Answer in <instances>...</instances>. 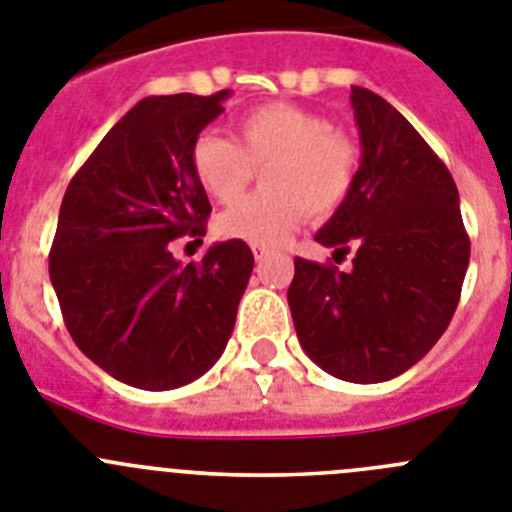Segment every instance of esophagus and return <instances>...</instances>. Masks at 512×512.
<instances>
[{
	"mask_svg": "<svg viewBox=\"0 0 512 512\" xmlns=\"http://www.w3.org/2000/svg\"><path fill=\"white\" fill-rule=\"evenodd\" d=\"M251 251H253V259L264 261L266 256H269V253H271V248L269 246H251Z\"/></svg>",
	"mask_w": 512,
	"mask_h": 512,
	"instance_id": "obj_1",
	"label": "esophagus"
}]
</instances>
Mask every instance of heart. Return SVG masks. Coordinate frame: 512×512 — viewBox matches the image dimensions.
<instances>
[{"label":"heart","mask_w":512,"mask_h":512,"mask_svg":"<svg viewBox=\"0 0 512 512\" xmlns=\"http://www.w3.org/2000/svg\"><path fill=\"white\" fill-rule=\"evenodd\" d=\"M194 179L217 202H233L264 167L266 189L235 202L217 217L228 241L271 246L287 238L302 217L323 220L351 197L361 169V146L333 130L323 112L269 102L243 112L233 138L200 133L189 148Z\"/></svg>","instance_id":"heart-1"}]
</instances>
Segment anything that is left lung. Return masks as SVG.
Returning a JSON list of instances; mask_svg holds the SVG:
<instances>
[{
  "label": "left lung",
  "mask_w": 512,
  "mask_h": 512,
  "mask_svg": "<svg viewBox=\"0 0 512 512\" xmlns=\"http://www.w3.org/2000/svg\"><path fill=\"white\" fill-rule=\"evenodd\" d=\"M361 135L356 187L315 241L354 269L295 259L297 338L346 382H387L418 364L454 318L469 235L449 169L387 99L351 87Z\"/></svg>",
  "instance_id": "left-lung-1"
}]
</instances>
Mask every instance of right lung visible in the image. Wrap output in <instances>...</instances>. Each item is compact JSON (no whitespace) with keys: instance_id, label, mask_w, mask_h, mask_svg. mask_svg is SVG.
<instances>
[{"instance_id":"1","label":"right lung","mask_w":512,"mask_h":512,"mask_svg":"<svg viewBox=\"0 0 512 512\" xmlns=\"http://www.w3.org/2000/svg\"><path fill=\"white\" fill-rule=\"evenodd\" d=\"M228 97L140 99L63 194L48 264L63 323L94 364L138 390L182 387L220 359L253 271L243 241L187 266L169 251L205 235L212 207L189 148Z\"/></svg>"}]
</instances>
